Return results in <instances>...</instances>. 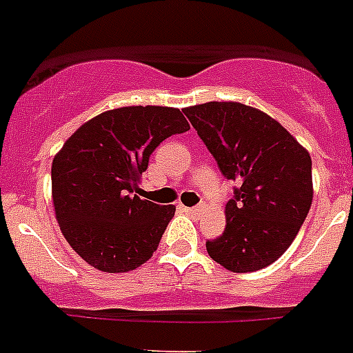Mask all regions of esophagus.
Returning a JSON list of instances; mask_svg holds the SVG:
<instances>
[{"label":"esophagus","instance_id":"obj_1","mask_svg":"<svg viewBox=\"0 0 353 353\" xmlns=\"http://www.w3.org/2000/svg\"><path fill=\"white\" fill-rule=\"evenodd\" d=\"M182 210L189 215H198L199 214V208L198 207H182Z\"/></svg>","mask_w":353,"mask_h":353}]
</instances>
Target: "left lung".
Returning <instances> with one entry per match:
<instances>
[{"mask_svg":"<svg viewBox=\"0 0 353 353\" xmlns=\"http://www.w3.org/2000/svg\"><path fill=\"white\" fill-rule=\"evenodd\" d=\"M183 113L223 176L236 182L226 228L207 240L208 254L232 272L269 267L297 236L313 201L307 150L269 114L239 102H207Z\"/></svg>","mask_w":353,"mask_h":353,"instance_id":"obj_1","label":"left lung"}]
</instances>
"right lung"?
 <instances>
[{
    "instance_id": "1",
    "label": "right lung",
    "mask_w": 353,
    "mask_h": 353,
    "mask_svg": "<svg viewBox=\"0 0 353 353\" xmlns=\"http://www.w3.org/2000/svg\"><path fill=\"white\" fill-rule=\"evenodd\" d=\"M191 129L182 111L132 105L81 125L52 161L56 219L72 249L102 272H129L152 258L173 205L134 194L150 155Z\"/></svg>"
}]
</instances>
